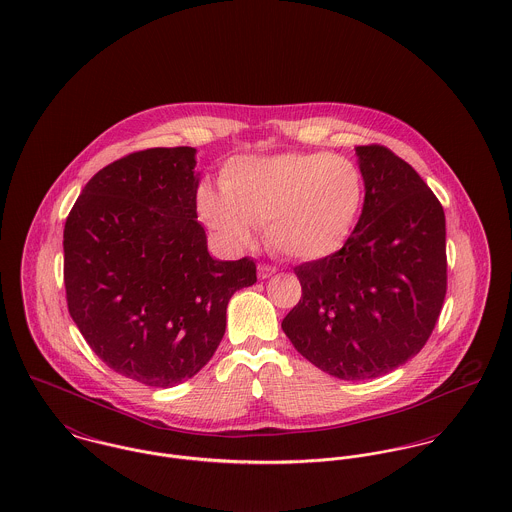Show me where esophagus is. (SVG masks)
I'll use <instances>...</instances> for the list:
<instances>
[{
    "instance_id": "obj_1",
    "label": "esophagus",
    "mask_w": 512,
    "mask_h": 512,
    "mask_svg": "<svg viewBox=\"0 0 512 512\" xmlns=\"http://www.w3.org/2000/svg\"><path fill=\"white\" fill-rule=\"evenodd\" d=\"M257 271H259V279H269L271 275H275L277 267H273V265H267V263H261V265L257 267Z\"/></svg>"
}]
</instances>
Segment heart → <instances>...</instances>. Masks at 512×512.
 <instances>
[{"label":"heart","mask_w":512,"mask_h":512,"mask_svg":"<svg viewBox=\"0 0 512 512\" xmlns=\"http://www.w3.org/2000/svg\"><path fill=\"white\" fill-rule=\"evenodd\" d=\"M222 192L204 184L198 212L231 245H247L263 224L273 249L290 259L332 257L357 228L365 178L347 157L290 151L237 157L222 171Z\"/></svg>","instance_id":"obj_1"}]
</instances>
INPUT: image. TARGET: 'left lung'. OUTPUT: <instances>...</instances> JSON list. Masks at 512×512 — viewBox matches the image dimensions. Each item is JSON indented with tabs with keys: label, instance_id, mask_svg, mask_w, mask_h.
Segmentation results:
<instances>
[{
	"label": "left lung",
	"instance_id": "8db88e82",
	"mask_svg": "<svg viewBox=\"0 0 512 512\" xmlns=\"http://www.w3.org/2000/svg\"><path fill=\"white\" fill-rule=\"evenodd\" d=\"M355 151L367 188L359 224L338 253L294 269L302 296L283 320L296 351L343 381L387 375L414 357L448 290L440 200L391 149Z\"/></svg>",
	"mask_w": 512,
	"mask_h": 512
}]
</instances>
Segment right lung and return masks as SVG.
<instances>
[{"label": "right lung", "mask_w": 512, "mask_h": 512, "mask_svg": "<svg viewBox=\"0 0 512 512\" xmlns=\"http://www.w3.org/2000/svg\"><path fill=\"white\" fill-rule=\"evenodd\" d=\"M196 149L129 153L96 172L64 224L68 312L115 373L169 389L194 377L226 332L229 298L255 261L212 259L198 224Z\"/></svg>", "instance_id": "obj_1"}]
</instances>
